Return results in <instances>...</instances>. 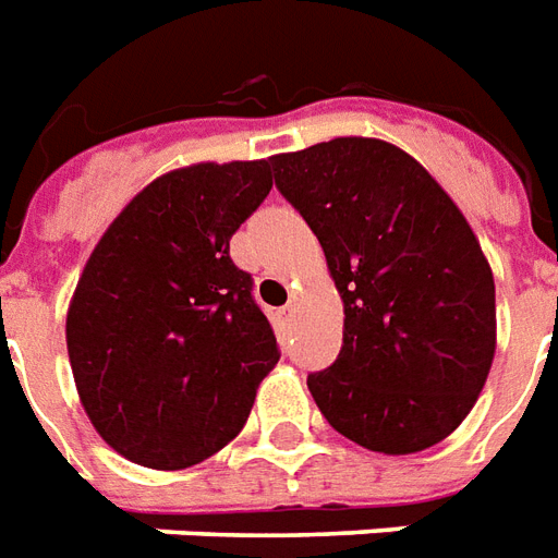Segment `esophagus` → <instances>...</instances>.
<instances>
[{
    "label": "esophagus",
    "mask_w": 558,
    "mask_h": 558,
    "mask_svg": "<svg viewBox=\"0 0 558 558\" xmlns=\"http://www.w3.org/2000/svg\"><path fill=\"white\" fill-rule=\"evenodd\" d=\"M292 313H295V307H292V301H289V304H283V307H280V318H283V322H292Z\"/></svg>",
    "instance_id": "1"
}]
</instances>
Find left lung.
Masks as SVG:
<instances>
[{
  "instance_id": "obj_1",
  "label": "left lung",
  "mask_w": 558,
  "mask_h": 558,
  "mask_svg": "<svg viewBox=\"0 0 558 558\" xmlns=\"http://www.w3.org/2000/svg\"><path fill=\"white\" fill-rule=\"evenodd\" d=\"M325 248L345 327L310 395L336 433L386 457L448 439L495 360V278L439 181L403 148L336 137L269 157Z\"/></svg>"
}]
</instances>
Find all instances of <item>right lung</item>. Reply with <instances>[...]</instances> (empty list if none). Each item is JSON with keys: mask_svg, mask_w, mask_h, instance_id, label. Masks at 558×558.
I'll return each mask as SVG.
<instances>
[{"mask_svg": "<svg viewBox=\"0 0 558 558\" xmlns=\"http://www.w3.org/2000/svg\"><path fill=\"white\" fill-rule=\"evenodd\" d=\"M269 160L193 163L143 186L101 233L66 310L81 407L131 462L178 471L242 430L280 351L231 236Z\"/></svg>", "mask_w": 558, "mask_h": 558, "instance_id": "1", "label": "right lung"}]
</instances>
